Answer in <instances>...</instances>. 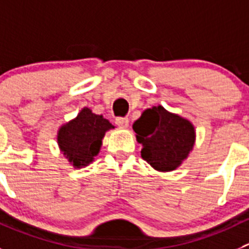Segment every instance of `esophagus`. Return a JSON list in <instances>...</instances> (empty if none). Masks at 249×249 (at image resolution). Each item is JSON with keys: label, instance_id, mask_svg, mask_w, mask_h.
<instances>
[{"label": "esophagus", "instance_id": "34e87169", "mask_svg": "<svg viewBox=\"0 0 249 249\" xmlns=\"http://www.w3.org/2000/svg\"><path fill=\"white\" fill-rule=\"evenodd\" d=\"M115 124L119 125V126H122V127H127L129 126V119H127V118L119 117L115 119Z\"/></svg>", "mask_w": 249, "mask_h": 249}]
</instances>
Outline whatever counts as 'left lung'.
Here are the masks:
<instances>
[{
	"label": "left lung",
	"instance_id": "obj_1",
	"mask_svg": "<svg viewBox=\"0 0 249 249\" xmlns=\"http://www.w3.org/2000/svg\"><path fill=\"white\" fill-rule=\"evenodd\" d=\"M132 129L142 145L141 157L157 171L169 172L177 168L194 145L195 131L192 123L168 113L161 106L146 109Z\"/></svg>",
	"mask_w": 249,
	"mask_h": 249
}]
</instances>
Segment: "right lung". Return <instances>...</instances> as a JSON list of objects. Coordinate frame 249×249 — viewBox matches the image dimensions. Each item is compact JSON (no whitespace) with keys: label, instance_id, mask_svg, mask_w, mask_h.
<instances>
[{"label":"right lung","instance_id":"obj_1","mask_svg":"<svg viewBox=\"0 0 249 249\" xmlns=\"http://www.w3.org/2000/svg\"><path fill=\"white\" fill-rule=\"evenodd\" d=\"M114 127L102 115L83 108L77 118L59 130L57 141L64 155L75 167L87 166L97 156L107 130Z\"/></svg>","mask_w":249,"mask_h":249}]
</instances>
